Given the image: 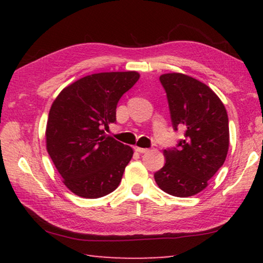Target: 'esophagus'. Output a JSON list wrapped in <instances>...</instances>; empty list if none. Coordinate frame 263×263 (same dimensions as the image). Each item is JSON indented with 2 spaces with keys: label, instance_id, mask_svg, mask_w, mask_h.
<instances>
[{
  "label": "esophagus",
  "instance_id": "esophagus-1",
  "mask_svg": "<svg viewBox=\"0 0 263 263\" xmlns=\"http://www.w3.org/2000/svg\"><path fill=\"white\" fill-rule=\"evenodd\" d=\"M135 149L137 151V152H139V153H141V154H144V153H147L148 151H149L148 148H142V147H138V146H136Z\"/></svg>",
  "mask_w": 263,
  "mask_h": 263
}]
</instances>
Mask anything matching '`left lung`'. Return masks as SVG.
I'll return each instance as SVG.
<instances>
[{"label": "left lung", "mask_w": 263, "mask_h": 263, "mask_svg": "<svg viewBox=\"0 0 263 263\" xmlns=\"http://www.w3.org/2000/svg\"><path fill=\"white\" fill-rule=\"evenodd\" d=\"M172 125L183 130L175 147L163 151L166 163L154 174L159 188L176 197L201 193L228 155L229 117L224 104L206 84L188 75L160 77Z\"/></svg>", "instance_id": "1"}]
</instances>
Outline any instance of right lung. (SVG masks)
Wrapping results in <instances>:
<instances>
[{"label": "right lung", "instance_id": "1", "mask_svg": "<svg viewBox=\"0 0 263 263\" xmlns=\"http://www.w3.org/2000/svg\"><path fill=\"white\" fill-rule=\"evenodd\" d=\"M139 80L137 72L91 74L62 90L51 106L46 147L64 183L83 198L108 195L121 183L133 155L105 135L118 101Z\"/></svg>", "mask_w": 263, "mask_h": 263}]
</instances>
